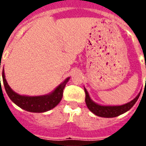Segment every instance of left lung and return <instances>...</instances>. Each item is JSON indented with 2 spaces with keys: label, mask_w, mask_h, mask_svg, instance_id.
<instances>
[{
  "label": "left lung",
  "mask_w": 146,
  "mask_h": 146,
  "mask_svg": "<svg viewBox=\"0 0 146 146\" xmlns=\"http://www.w3.org/2000/svg\"><path fill=\"white\" fill-rule=\"evenodd\" d=\"M85 93H86V104L88 108L95 113L96 115L102 117H115L117 116L124 113L125 112L128 111L134 104H136L137 102L139 97L140 96V93L138 94V96H136L133 100H132L131 102H128L127 104H123V105H118V106H105V105H100L96 102H94L91 99V98L89 97V95L88 92L84 88Z\"/></svg>",
  "instance_id": "left-lung-1"
}]
</instances>
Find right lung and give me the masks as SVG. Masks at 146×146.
<instances>
[{
  "mask_svg": "<svg viewBox=\"0 0 146 146\" xmlns=\"http://www.w3.org/2000/svg\"><path fill=\"white\" fill-rule=\"evenodd\" d=\"M2 78L6 92L10 100L20 108L33 113L45 112L57 106L61 101L64 87L70 80V77L66 78L52 92L48 95L39 96H20L19 94L16 93L14 91H13L6 80L3 69L2 71Z\"/></svg>",
  "mask_w": 146,
  "mask_h": 146,
  "instance_id": "right-lung-1",
  "label": "right lung"
}]
</instances>
